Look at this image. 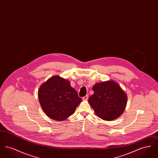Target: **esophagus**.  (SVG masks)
I'll return each mask as SVG.
<instances>
[{
  "label": "esophagus",
  "instance_id": "34e87169",
  "mask_svg": "<svg viewBox=\"0 0 158 158\" xmlns=\"http://www.w3.org/2000/svg\"><path fill=\"white\" fill-rule=\"evenodd\" d=\"M88 95H85V97H83L82 99L83 101H86L88 99Z\"/></svg>",
  "mask_w": 158,
  "mask_h": 158
}]
</instances>
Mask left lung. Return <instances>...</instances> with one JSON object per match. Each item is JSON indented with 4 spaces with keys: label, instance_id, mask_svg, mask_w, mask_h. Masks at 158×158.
<instances>
[{
    "label": "left lung",
    "instance_id": "8db88e82",
    "mask_svg": "<svg viewBox=\"0 0 158 158\" xmlns=\"http://www.w3.org/2000/svg\"><path fill=\"white\" fill-rule=\"evenodd\" d=\"M94 93L88 102L98 117L106 121L117 118L124 112L127 97L120 85L114 81L94 85Z\"/></svg>",
    "mask_w": 158,
    "mask_h": 158
}]
</instances>
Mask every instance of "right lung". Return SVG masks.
Here are the masks:
<instances>
[{
  "mask_svg": "<svg viewBox=\"0 0 158 158\" xmlns=\"http://www.w3.org/2000/svg\"><path fill=\"white\" fill-rule=\"evenodd\" d=\"M38 97L45 114L57 121L68 118L82 101L70 82L59 76H54L43 83L38 89Z\"/></svg>",
  "mask_w": 158,
  "mask_h": 158,
  "instance_id": "1",
  "label": "right lung"
}]
</instances>
